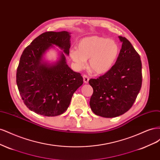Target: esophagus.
I'll return each instance as SVG.
<instances>
[{"label":"esophagus","mask_w":160,"mask_h":160,"mask_svg":"<svg viewBox=\"0 0 160 160\" xmlns=\"http://www.w3.org/2000/svg\"><path fill=\"white\" fill-rule=\"evenodd\" d=\"M83 81H84V83H88L89 80V77H88V75H84L83 76Z\"/></svg>","instance_id":"1"}]
</instances>
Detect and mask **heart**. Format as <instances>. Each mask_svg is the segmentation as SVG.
<instances>
[{"label": "heart", "instance_id": "b5f03b06", "mask_svg": "<svg viewBox=\"0 0 160 160\" xmlns=\"http://www.w3.org/2000/svg\"><path fill=\"white\" fill-rule=\"evenodd\" d=\"M120 49L118 42L100 36H89L81 39L77 49L69 55L78 69L85 67L89 59V67L95 73L103 75L109 72L118 60Z\"/></svg>", "mask_w": 160, "mask_h": 160}]
</instances>
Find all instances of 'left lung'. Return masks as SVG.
<instances>
[{
    "mask_svg": "<svg viewBox=\"0 0 160 160\" xmlns=\"http://www.w3.org/2000/svg\"><path fill=\"white\" fill-rule=\"evenodd\" d=\"M122 42L118 60L111 69L98 79H91L93 89L89 105L93 112L103 118H115L132 108L142 88V61L126 38Z\"/></svg>",
    "mask_w": 160,
    "mask_h": 160,
    "instance_id": "obj_1",
    "label": "left lung"
}]
</instances>
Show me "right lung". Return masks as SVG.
<instances>
[{
    "mask_svg": "<svg viewBox=\"0 0 160 160\" xmlns=\"http://www.w3.org/2000/svg\"><path fill=\"white\" fill-rule=\"evenodd\" d=\"M71 33L49 31L41 34L23 51L17 71V84L25 105L41 115L52 117L63 113L72 96L83 79L67 65ZM55 45L60 52L52 64L45 61L46 51Z\"/></svg>",
    "mask_w": 160,
    "mask_h": 160,
    "instance_id": "1",
    "label": "right lung"
}]
</instances>
